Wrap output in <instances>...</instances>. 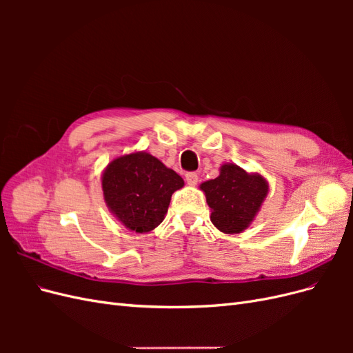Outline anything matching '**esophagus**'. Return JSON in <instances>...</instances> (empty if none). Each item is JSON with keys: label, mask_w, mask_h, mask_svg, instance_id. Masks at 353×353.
<instances>
[{"label": "esophagus", "mask_w": 353, "mask_h": 353, "mask_svg": "<svg viewBox=\"0 0 353 353\" xmlns=\"http://www.w3.org/2000/svg\"><path fill=\"white\" fill-rule=\"evenodd\" d=\"M185 181L188 185H196L197 181H199V175L196 172H187L185 174Z\"/></svg>", "instance_id": "34e87169"}]
</instances>
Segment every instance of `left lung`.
<instances>
[{
	"label": "left lung",
	"mask_w": 353,
	"mask_h": 353,
	"mask_svg": "<svg viewBox=\"0 0 353 353\" xmlns=\"http://www.w3.org/2000/svg\"><path fill=\"white\" fill-rule=\"evenodd\" d=\"M200 188L212 209V223L227 234L248 228L268 193V184L261 175H249L232 163L223 165L219 176Z\"/></svg>",
	"instance_id": "left-lung-1"
}]
</instances>
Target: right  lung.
<instances>
[{"label": "right lung", "instance_id": "1", "mask_svg": "<svg viewBox=\"0 0 353 353\" xmlns=\"http://www.w3.org/2000/svg\"><path fill=\"white\" fill-rule=\"evenodd\" d=\"M183 185L175 170L145 152L114 159L103 174L105 203L135 232L156 228L166 215L172 193Z\"/></svg>", "mask_w": 353, "mask_h": 353}]
</instances>
